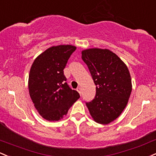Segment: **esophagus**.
<instances>
[{"label":"esophagus","mask_w":156,"mask_h":156,"mask_svg":"<svg viewBox=\"0 0 156 156\" xmlns=\"http://www.w3.org/2000/svg\"><path fill=\"white\" fill-rule=\"evenodd\" d=\"M77 91L79 92V94L81 95V89L80 88V87H78V88H77Z\"/></svg>","instance_id":"obj_1"}]
</instances>
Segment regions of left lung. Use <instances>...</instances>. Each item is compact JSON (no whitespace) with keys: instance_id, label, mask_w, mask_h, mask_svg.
<instances>
[{"instance_id":"8db88e82","label":"left lung","mask_w":156,"mask_h":156,"mask_svg":"<svg viewBox=\"0 0 156 156\" xmlns=\"http://www.w3.org/2000/svg\"><path fill=\"white\" fill-rule=\"evenodd\" d=\"M82 59L88 66L96 86L93 100L86 105L93 119L107 124L121 115L127 104L132 81L127 66L109 49L82 51Z\"/></svg>"}]
</instances>
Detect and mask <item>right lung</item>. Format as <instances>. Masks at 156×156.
I'll return each mask as SVG.
<instances>
[{
    "label": "right lung",
    "mask_w": 156,
    "mask_h": 156,
    "mask_svg": "<svg viewBox=\"0 0 156 156\" xmlns=\"http://www.w3.org/2000/svg\"><path fill=\"white\" fill-rule=\"evenodd\" d=\"M76 47L60 45L47 49L34 61L29 75L30 95L39 114L58 121L80 98L66 83L64 69Z\"/></svg>",
    "instance_id": "obj_1"
}]
</instances>
